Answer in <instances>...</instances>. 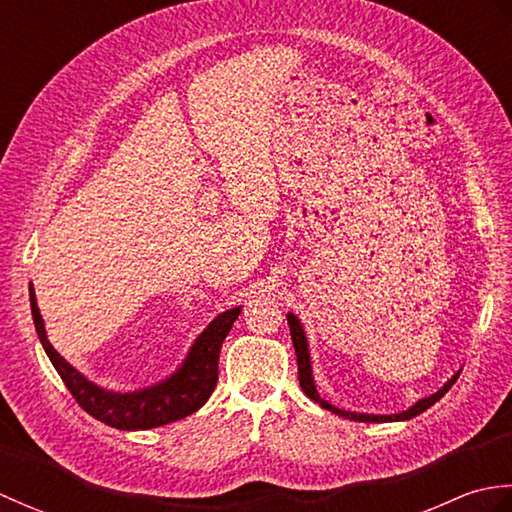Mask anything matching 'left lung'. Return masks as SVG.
Segmentation results:
<instances>
[{"label": "left lung", "mask_w": 512, "mask_h": 512, "mask_svg": "<svg viewBox=\"0 0 512 512\" xmlns=\"http://www.w3.org/2000/svg\"><path fill=\"white\" fill-rule=\"evenodd\" d=\"M288 317V325H290V336H292V345H295V352H297V365H299V385L303 389V394H306L310 400L319 402V405L323 409H328L332 413H336V416L341 418H350V420H356V422H396V420H409V418H416L420 416L422 411H427L431 405H436V402L447 394V391L453 387L455 380H458L460 374H455L451 380H447L444 383L442 389H438L436 394H431L429 398H422L418 400L416 405L409 407L407 411H400V413H391V416H374V413H356V411H345V409H339L330 405L328 400H323L319 396L317 387H314V378H312V365H310V352H308V341H306V332H303L299 319L295 317V314H286Z\"/></svg>", "instance_id": "8db88e82"}]
</instances>
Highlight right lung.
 Instances as JSON below:
<instances>
[{
    "label": "right lung",
    "mask_w": 512,
    "mask_h": 512,
    "mask_svg": "<svg viewBox=\"0 0 512 512\" xmlns=\"http://www.w3.org/2000/svg\"><path fill=\"white\" fill-rule=\"evenodd\" d=\"M30 310L43 350H46L54 369H57V374L61 376L65 387L70 389L74 400L79 402L81 409L88 411L92 418L121 431L162 427V424L176 422L180 418L191 416L193 411H198L213 394L217 383V361H220L222 343L226 339V334L231 332L239 312H242V308H231L206 325V330L195 339L178 372L171 374L167 380H162V383L151 385L147 389L118 394V391L94 385L92 380L85 378L81 372H76V369L50 345L32 284Z\"/></svg>",
    "instance_id": "add662e5"
}]
</instances>
